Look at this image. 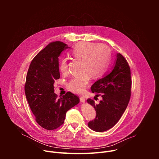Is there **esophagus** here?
Here are the masks:
<instances>
[{
	"instance_id": "obj_1",
	"label": "esophagus",
	"mask_w": 159,
	"mask_h": 159,
	"mask_svg": "<svg viewBox=\"0 0 159 159\" xmlns=\"http://www.w3.org/2000/svg\"><path fill=\"white\" fill-rule=\"evenodd\" d=\"M80 102H85V98H84V97H81V98H80Z\"/></svg>"
}]
</instances>
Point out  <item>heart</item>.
I'll return each instance as SVG.
<instances>
[{
	"mask_svg": "<svg viewBox=\"0 0 159 159\" xmlns=\"http://www.w3.org/2000/svg\"><path fill=\"white\" fill-rule=\"evenodd\" d=\"M71 57L80 61L81 73L69 81V87L72 92L82 94L89 83L90 75L98 78L105 72L110 57V49L104 44L82 42L74 47ZM68 66L66 58L60 61L59 70L62 74L68 72Z\"/></svg>",
	"mask_w": 159,
	"mask_h": 159,
	"instance_id": "obj_1",
	"label": "heart"
}]
</instances>
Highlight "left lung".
Segmentation results:
<instances>
[{"mask_svg":"<svg viewBox=\"0 0 159 159\" xmlns=\"http://www.w3.org/2000/svg\"><path fill=\"white\" fill-rule=\"evenodd\" d=\"M131 87L130 68L124 57L118 53L112 70L91 86L92 92L100 93L102 99L98 104L92 99L87 100L96 111V118L89 122V128L102 132L114 126L127 107Z\"/></svg>","mask_w":159,"mask_h":159,"instance_id":"left-lung-1","label":"left lung"}]
</instances>
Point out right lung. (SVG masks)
<instances>
[{"instance_id": "right-lung-1", "label": "right lung", "mask_w": 159, "mask_h": 159, "mask_svg": "<svg viewBox=\"0 0 159 159\" xmlns=\"http://www.w3.org/2000/svg\"><path fill=\"white\" fill-rule=\"evenodd\" d=\"M68 45L61 41L50 43L31 61L27 73L25 94L35 120L43 128L53 130L60 126L66 112L79 104V98L70 92L57 99L55 80L60 79L58 57Z\"/></svg>"}]
</instances>
